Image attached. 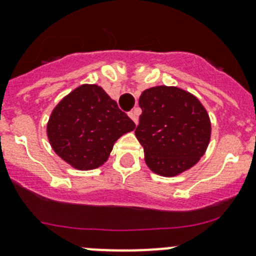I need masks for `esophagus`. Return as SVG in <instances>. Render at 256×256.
<instances>
[{"mask_svg":"<svg viewBox=\"0 0 256 256\" xmlns=\"http://www.w3.org/2000/svg\"><path fill=\"white\" fill-rule=\"evenodd\" d=\"M128 117H130V118L134 122H135V124H138V114H135V111H131V112H128Z\"/></svg>","mask_w":256,"mask_h":256,"instance_id":"34e87169","label":"esophagus"}]
</instances>
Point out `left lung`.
Returning a JSON list of instances; mask_svg holds the SVG:
<instances>
[{
	"instance_id": "8db88e82",
	"label": "left lung",
	"mask_w": 256,
	"mask_h": 256,
	"mask_svg": "<svg viewBox=\"0 0 256 256\" xmlns=\"http://www.w3.org/2000/svg\"><path fill=\"white\" fill-rule=\"evenodd\" d=\"M139 106L142 112L135 135L148 167L168 177L192 167L210 139V122L202 103L182 89L163 85L142 92Z\"/></svg>"
}]
</instances>
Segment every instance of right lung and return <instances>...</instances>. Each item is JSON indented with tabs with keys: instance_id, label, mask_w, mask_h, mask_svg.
Instances as JSON below:
<instances>
[{
	"instance_id": "right-lung-1",
	"label": "right lung",
	"mask_w": 256,
	"mask_h": 256,
	"mask_svg": "<svg viewBox=\"0 0 256 256\" xmlns=\"http://www.w3.org/2000/svg\"><path fill=\"white\" fill-rule=\"evenodd\" d=\"M134 128L132 120L102 88L82 85L57 104L47 132L62 160L79 170H93L107 160L116 140Z\"/></svg>"
}]
</instances>
